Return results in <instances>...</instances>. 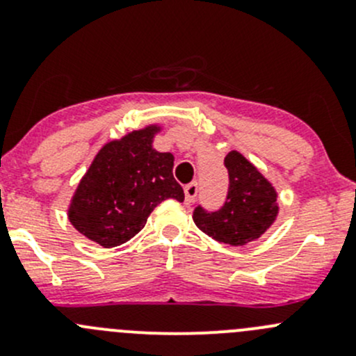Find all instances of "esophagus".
<instances>
[{"mask_svg":"<svg viewBox=\"0 0 356 356\" xmlns=\"http://www.w3.org/2000/svg\"><path fill=\"white\" fill-rule=\"evenodd\" d=\"M184 195H186V204H191L193 201L196 200V196H198V184H196V182H191V184L186 186Z\"/></svg>","mask_w":356,"mask_h":356,"instance_id":"1","label":"esophagus"}]
</instances>
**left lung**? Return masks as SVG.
I'll list each match as a JSON object with an SVG mask.
<instances>
[{
    "label": "left lung",
    "instance_id": "obj_1",
    "mask_svg": "<svg viewBox=\"0 0 356 356\" xmlns=\"http://www.w3.org/2000/svg\"><path fill=\"white\" fill-rule=\"evenodd\" d=\"M224 165L229 172L224 207L215 211L196 207L193 220L215 241L245 246L260 238L277 218V191L239 152H229Z\"/></svg>",
    "mask_w": 356,
    "mask_h": 356
}]
</instances>
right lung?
Returning <instances> with one entry per match:
<instances>
[{"label":"right lung","mask_w":356,"mask_h":356,"mask_svg":"<svg viewBox=\"0 0 356 356\" xmlns=\"http://www.w3.org/2000/svg\"><path fill=\"white\" fill-rule=\"evenodd\" d=\"M158 125L132 131L106 143L79 182L68 220L81 234L103 248L134 238L161 201H184L174 179V155L153 148Z\"/></svg>","instance_id":"1"}]
</instances>
